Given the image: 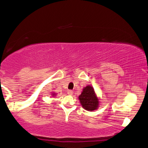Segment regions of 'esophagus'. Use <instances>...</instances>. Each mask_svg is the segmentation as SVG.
Segmentation results:
<instances>
[{
  "mask_svg": "<svg viewBox=\"0 0 148 148\" xmlns=\"http://www.w3.org/2000/svg\"><path fill=\"white\" fill-rule=\"evenodd\" d=\"M67 94L69 95H73V91L71 90H69L67 91Z\"/></svg>",
  "mask_w": 148,
  "mask_h": 148,
  "instance_id": "34e87169",
  "label": "esophagus"
}]
</instances>
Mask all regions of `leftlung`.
<instances>
[{
	"mask_svg": "<svg viewBox=\"0 0 148 148\" xmlns=\"http://www.w3.org/2000/svg\"><path fill=\"white\" fill-rule=\"evenodd\" d=\"M82 107L88 111L92 112L99 107V99L91 85H87L83 88L81 94L79 96Z\"/></svg>",
	"mask_w": 148,
	"mask_h": 148,
	"instance_id": "left-lung-1",
	"label": "left lung"
}]
</instances>
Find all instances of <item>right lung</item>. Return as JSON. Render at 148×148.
Segmentation results:
<instances>
[{
	"instance_id": "right-lung-1",
	"label": "right lung",
	"mask_w": 148,
	"mask_h": 148,
	"mask_svg": "<svg viewBox=\"0 0 148 148\" xmlns=\"http://www.w3.org/2000/svg\"><path fill=\"white\" fill-rule=\"evenodd\" d=\"M51 95H52V96H53V97H55V96H56V93H54V92H53V93H52V94H51Z\"/></svg>"
}]
</instances>
